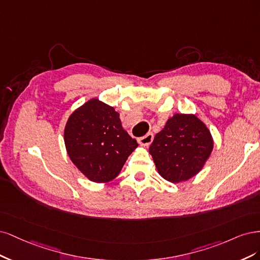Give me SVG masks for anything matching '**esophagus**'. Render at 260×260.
Listing matches in <instances>:
<instances>
[{
	"mask_svg": "<svg viewBox=\"0 0 260 260\" xmlns=\"http://www.w3.org/2000/svg\"><path fill=\"white\" fill-rule=\"evenodd\" d=\"M152 140H153V134L148 133V134H146L144 137H140L138 139V142H139V145H141V146L148 147L150 144H151Z\"/></svg>",
	"mask_w": 260,
	"mask_h": 260,
	"instance_id": "obj_1",
	"label": "esophagus"
}]
</instances>
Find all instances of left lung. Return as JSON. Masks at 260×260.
Masks as SVG:
<instances>
[{"mask_svg":"<svg viewBox=\"0 0 260 260\" xmlns=\"http://www.w3.org/2000/svg\"><path fill=\"white\" fill-rule=\"evenodd\" d=\"M214 148L206 125L196 114L176 113L154 136L149 152L165 180H189L203 169Z\"/></svg>","mask_w":260,"mask_h":260,"instance_id":"1","label":"left lung"}]
</instances>
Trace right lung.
Here are the masks:
<instances>
[{"mask_svg":"<svg viewBox=\"0 0 260 260\" xmlns=\"http://www.w3.org/2000/svg\"><path fill=\"white\" fill-rule=\"evenodd\" d=\"M63 140L72 163L97 183L113 180L138 147L123 128L119 112L98 98L89 99L71 113Z\"/></svg>","mask_w":260,"mask_h":260,"instance_id":"obj_1","label":"right lung"}]
</instances>
